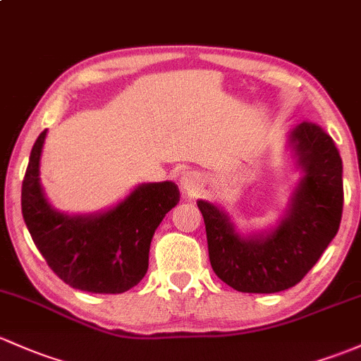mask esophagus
<instances>
[{
	"label": "esophagus",
	"instance_id": "esophagus-1",
	"mask_svg": "<svg viewBox=\"0 0 361 361\" xmlns=\"http://www.w3.org/2000/svg\"><path fill=\"white\" fill-rule=\"evenodd\" d=\"M180 187L187 193L193 195V193L200 188V176L195 173V171H187V173L181 174Z\"/></svg>",
	"mask_w": 361,
	"mask_h": 361
}]
</instances>
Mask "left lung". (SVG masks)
I'll return each instance as SVG.
<instances>
[{
  "label": "left lung",
  "instance_id": "1",
  "mask_svg": "<svg viewBox=\"0 0 361 361\" xmlns=\"http://www.w3.org/2000/svg\"><path fill=\"white\" fill-rule=\"evenodd\" d=\"M302 178L275 228L240 235L230 216L199 200L216 275L238 292L271 294L294 287L314 267L343 216V161L331 136L305 121L289 135Z\"/></svg>",
  "mask_w": 361,
  "mask_h": 361
}]
</instances>
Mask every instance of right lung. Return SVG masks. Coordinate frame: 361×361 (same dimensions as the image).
I'll use <instances>...</instances> for the list:
<instances>
[{
  "label": "right lung",
  "instance_id": "obj_1",
  "mask_svg": "<svg viewBox=\"0 0 361 361\" xmlns=\"http://www.w3.org/2000/svg\"><path fill=\"white\" fill-rule=\"evenodd\" d=\"M47 130L30 150L22 181V216L48 267L72 289L93 294L130 290L149 270L155 230L180 200L173 181L142 183L112 209L71 216L53 209L39 183Z\"/></svg>",
  "mask_w": 361,
  "mask_h": 361
}]
</instances>
